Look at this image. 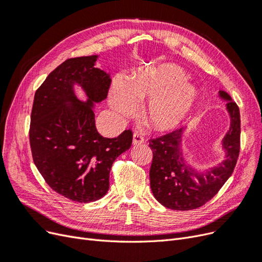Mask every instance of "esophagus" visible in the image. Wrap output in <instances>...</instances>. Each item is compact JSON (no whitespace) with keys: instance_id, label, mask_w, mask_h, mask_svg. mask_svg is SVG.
I'll return each instance as SVG.
<instances>
[{"instance_id":"34e87169","label":"esophagus","mask_w":262,"mask_h":262,"mask_svg":"<svg viewBox=\"0 0 262 262\" xmlns=\"http://www.w3.org/2000/svg\"><path fill=\"white\" fill-rule=\"evenodd\" d=\"M144 142H145L144 138L142 137L140 133H138V132H134V133H133V141H132L133 145H140V144H143Z\"/></svg>"}]
</instances>
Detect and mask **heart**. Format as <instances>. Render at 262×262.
Returning <instances> with one entry per match:
<instances>
[{"instance_id": "b5f03b06", "label": "heart", "mask_w": 262, "mask_h": 262, "mask_svg": "<svg viewBox=\"0 0 262 262\" xmlns=\"http://www.w3.org/2000/svg\"><path fill=\"white\" fill-rule=\"evenodd\" d=\"M187 80L180 67L164 63L133 75L129 83L118 76L110 92L109 102L121 117L136 113L137 102L146 99L142 112L145 123L156 131H169L185 120L198 97L196 89Z\"/></svg>"}]
</instances>
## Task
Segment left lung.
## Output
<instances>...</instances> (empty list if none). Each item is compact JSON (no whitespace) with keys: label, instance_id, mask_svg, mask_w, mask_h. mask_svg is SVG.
<instances>
[{"label":"left lung","instance_id":"obj_1","mask_svg":"<svg viewBox=\"0 0 262 262\" xmlns=\"http://www.w3.org/2000/svg\"><path fill=\"white\" fill-rule=\"evenodd\" d=\"M219 97L226 101L231 123L222 139L225 160L216 166L198 170L186 162L181 147L186 129L149 140V147L153 150L149 185L155 199L165 208L177 211L200 208L232 176L241 148L239 108L226 92L220 91Z\"/></svg>","mask_w":262,"mask_h":262}]
</instances>
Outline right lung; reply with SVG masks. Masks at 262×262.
<instances>
[{
    "label": "right lung",
    "instance_id": "right-lung-1",
    "mask_svg": "<svg viewBox=\"0 0 262 262\" xmlns=\"http://www.w3.org/2000/svg\"><path fill=\"white\" fill-rule=\"evenodd\" d=\"M99 55L69 59L35 94L29 141L33 160L51 189L72 201L99 200L109 189L116 158L132 144V131L109 139L98 133L94 108L107 98L112 78L96 67ZM86 95L80 101L74 87Z\"/></svg>",
    "mask_w": 262,
    "mask_h": 262
}]
</instances>
